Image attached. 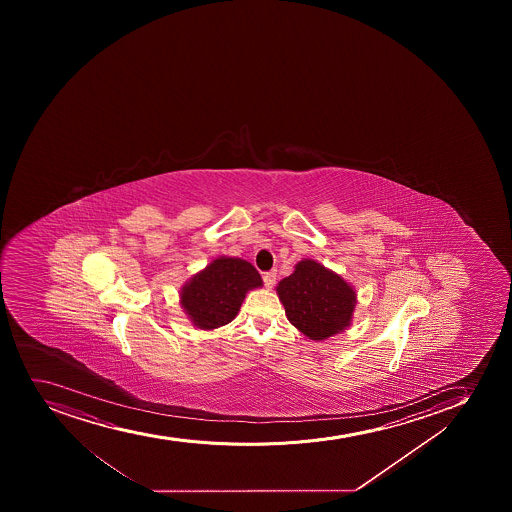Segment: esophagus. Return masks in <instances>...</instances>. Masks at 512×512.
<instances>
[{
	"label": "esophagus",
	"instance_id": "1",
	"mask_svg": "<svg viewBox=\"0 0 512 512\" xmlns=\"http://www.w3.org/2000/svg\"><path fill=\"white\" fill-rule=\"evenodd\" d=\"M275 280H277V272L275 270H270L267 274L264 275L265 287L267 289H272L275 285Z\"/></svg>",
	"mask_w": 512,
	"mask_h": 512
}]
</instances>
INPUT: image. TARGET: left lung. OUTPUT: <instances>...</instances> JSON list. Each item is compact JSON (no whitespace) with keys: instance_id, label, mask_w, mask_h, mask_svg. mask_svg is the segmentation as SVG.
<instances>
[{"instance_id":"obj_1","label":"left lung","mask_w":512,"mask_h":512,"mask_svg":"<svg viewBox=\"0 0 512 512\" xmlns=\"http://www.w3.org/2000/svg\"><path fill=\"white\" fill-rule=\"evenodd\" d=\"M275 290L290 324L307 339H329L352 324L357 307L354 285L317 260L297 262Z\"/></svg>"}]
</instances>
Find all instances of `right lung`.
<instances>
[{
	"mask_svg": "<svg viewBox=\"0 0 512 512\" xmlns=\"http://www.w3.org/2000/svg\"><path fill=\"white\" fill-rule=\"evenodd\" d=\"M262 287V277L250 262L220 255L182 285L178 302L193 327L215 330L237 317L250 290Z\"/></svg>",
	"mask_w": 512,
	"mask_h": 512,
	"instance_id": "obj_1",
	"label": "right lung"
}]
</instances>
